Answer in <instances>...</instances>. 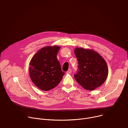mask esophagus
Here are the masks:
<instances>
[{
    "label": "esophagus",
    "instance_id": "esophagus-1",
    "mask_svg": "<svg viewBox=\"0 0 128 128\" xmlns=\"http://www.w3.org/2000/svg\"><path fill=\"white\" fill-rule=\"evenodd\" d=\"M67 74H70L72 73V69H69L68 71L66 72Z\"/></svg>",
    "mask_w": 128,
    "mask_h": 128
}]
</instances>
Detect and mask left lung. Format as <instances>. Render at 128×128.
Returning <instances> with one entry per match:
<instances>
[{"instance_id": "left-lung-1", "label": "left lung", "mask_w": 128, "mask_h": 128, "mask_svg": "<svg viewBox=\"0 0 128 128\" xmlns=\"http://www.w3.org/2000/svg\"><path fill=\"white\" fill-rule=\"evenodd\" d=\"M78 62V72L74 74L76 82L88 90L100 86L107 79L108 68L102 57L94 50L83 48L74 50Z\"/></svg>"}]
</instances>
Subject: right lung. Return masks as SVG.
Listing matches in <instances>:
<instances>
[{
	"label": "right lung",
	"mask_w": 128,
	"mask_h": 128,
	"mask_svg": "<svg viewBox=\"0 0 128 128\" xmlns=\"http://www.w3.org/2000/svg\"><path fill=\"white\" fill-rule=\"evenodd\" d=\"M60 46H47L40 49L30 63V76L32 82L43 91L56 87L62 80L64 72L56 58Z\"/></svg>",
	"instance_id": "obj_1"
}]
</instances>
